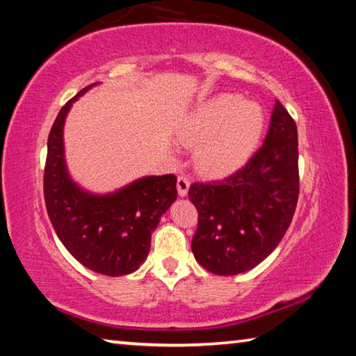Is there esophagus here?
I'll return each mask as SVG.
<instances>
[{"label":"esophagus","instance_id":"34e87169","mask_svg":"<svg viewBox=\"0 0 356 356\" xmlns=\"http://www.w3.org/2000/svg\"><path fill=\"white\" fill-rule=\"evenodd\" d=\"M190 188V180L186 179L185 176H179L177 177V191L180 196H185L186 193H188Z\"/></svg>","mask_w":356,"mask_h":356}]
</instances>
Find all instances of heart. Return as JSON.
Masks as SVG:
<instances>
[{"label":"heart","mask_w":356,"mask_h":356,"mask_svg":"<svg viewBox=\"0 0 356 356\" xmlns=\"http://www.w3.org/2000/svg\"><path fill=\"white\" fill-rule=\"evenodd\" d=\"M264 114L252 102L238 95L220 94L186 114L179 125L177 138L185 146H196V159L204 172L222 176L248 159L261 138Z\"/></svg>","instance_id":"1"}]
</instances>
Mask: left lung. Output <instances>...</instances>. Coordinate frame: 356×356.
<instances>
[{"label":"left lung","instance_id":"8db88e82","mask_svg":"<svg viewBox=\"0 0 356 356\" xmlns=\"http://www.w3.org/2000/svg\"><path fill=\"white\" fill-rule=\"evenodd\" d=\"M298 193L297 125L276 100L264 144L243 168L190 185L188 197L200 215L191 240L196 261L221 276L256 267L284 237Z\"/></svg>","mask_w":356,"mask_h":356}]
</instances>
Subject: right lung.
I'll return each instance as SVG.
<instances>
[{"label": "right lung", "instance_id": "obj_1", "mask_svg": "<svg viewBox=\"0 0 356 356\" xmlns=\"http://www.w3.org/2000/svg\"><path fill=\"white\" fill-rule=\"evenodd\" d=\"M94 84L65 104L48 135L44 197L59 240L78 262L92 272L122 276L138 270L149 254L150 236L176 201L174 174L136 180L118 193L94 196L72 182L65 171L63 127L72 104Z\"/></svg>", "mask_w": 356, "mask_h": 356}]
</instances>
